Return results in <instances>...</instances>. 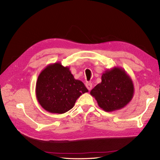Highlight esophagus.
Wrapping results in <instances>:
<instances>
[{"mask_svg": "<svg viewBox=\"0 0 160 160\" xmlns=\"http://www.w3.org/2000/svg\"><path fill=\"white\" fill-rule=\"evenodd\" d=\"M86 87L87 88V89L90 91L91 89H92V84H91V82H87Z\"/></svg>", "mask_w": 160, "mask_h": 160, "instance_id": "esophagus-1", "label": "esophagus"}]
</instances>
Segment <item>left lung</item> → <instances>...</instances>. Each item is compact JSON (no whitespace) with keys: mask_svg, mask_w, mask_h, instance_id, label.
<instances>
[{"mask_svg":"<svg viewBox=\"0 0 160 160\" xmlns=\"http://www.w3.org/2000/svg\"><path fill=\"white\" fill-rule=\"evenodd\" d=\"M102 82L91 91L98 106L104 111L121 109L130 102L134 95L131 77L121 67H115L104 71Z\"/></svg>","mask_w":160,"mask_h":160,"instance_id":"obj_1","label":"left lung"}]
</instances>
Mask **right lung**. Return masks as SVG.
<instances>
[{
  "label": "right lung",
  "mask_w": 160,
  "mask_h": 160,
  "mask_svg": "<svg viewBox=\"0 0 160 160\" xmlns=\"http://www.w3.org/2000/svg\"><path fill=\"white\" fill-rule=\"evenodd\" d=\"M82 81L76 80L69 67L60 62L50 64L38 77L36 85L37 100L52 113H64L74 106L81 95L88 92Z\"/></svg>",
  "instance_id": "right-lung-1"
}]
</instances>
